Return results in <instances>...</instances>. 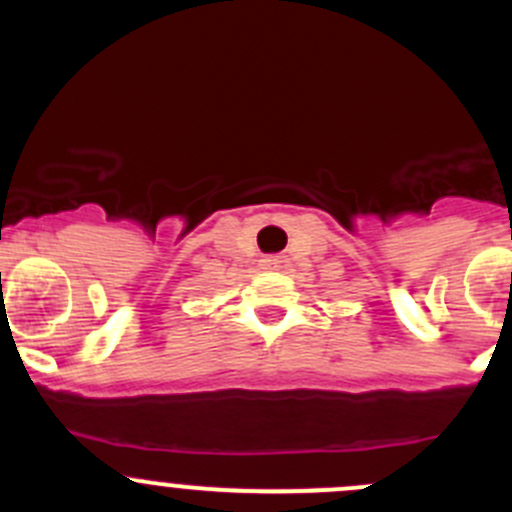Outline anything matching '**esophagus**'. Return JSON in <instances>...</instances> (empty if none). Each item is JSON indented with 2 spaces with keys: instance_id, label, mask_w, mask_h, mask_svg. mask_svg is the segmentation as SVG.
Returning <instances> with one entry per match:
<instances>
[{
  "instance_id": "esophagus-1",
  "label": "esophagus",
  "mask_w": 512,
  "mask_h": 512,
  "mask_svg": "<svg viewBox=\"0 0 512 512\" xmlns=\"http://www.w3.org/2000/svg\"><path fill=\"white\" fill-rule=\"evenodd\" d=\"M260 267L267 272H282L289 267V260L285 255H270L265 257V260H260Z\"/></svg>"
}]
</instances>
